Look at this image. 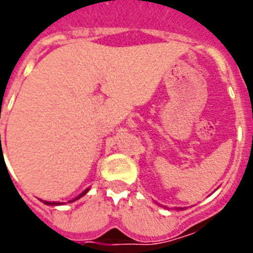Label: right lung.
I'll list each match as a JSON object with an SVG mask.
<instances>
[{"mask_svg": "<svg viewBox=\"0 0 253 253\" xmlns=\"http://www.w3.org/2000/svg\"><path fill=\"white\" fill-rule=\"evenodd\" d=\"M88 190H90V189H86V190H84V193L81 194V195H80V196H77V198H76V199H73V200H71V202H76V200H77V199L82 198V196H84V194H86L87 191H88ZM44 203H45L46 205H59V204H60V203H57V202H51V203H50V202H44Z\"/></svg>", "mask_w": 253, "mask_h": 253, "instance_id": "right-lung-1", "label": "right lung"}]
</instances>
